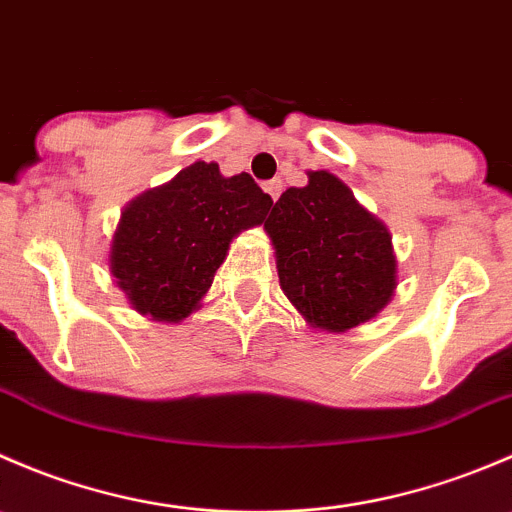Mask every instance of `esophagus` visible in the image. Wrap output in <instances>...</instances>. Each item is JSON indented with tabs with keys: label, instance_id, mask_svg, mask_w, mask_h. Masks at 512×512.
<instances>
[{
	"label": "esophagus",
	"instance_id": "esophagus-1",
	"mask_svg": "<svg viewBox=\"0 0 512 512\" xmlns=\"http://www.w3.org/2000/svg\"><path fill=\"white\" fill-rule=\"evenodd\" d=\"M265 190H267V195H270L272 200H277L282 195V180L280 178H272V180H267L265 183Z\"/></svg>",
	"mask_w": 512,
	"mask_h": 512
}]
</instances>
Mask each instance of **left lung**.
I'll use <instances>...</instances> for the list:
<instances>
[{
  "mask_svg": "<svg viewBox=\"0 0 512 512\" xmlns=\"http://www.w3.org/2000/svg\"><path fill=\"white\" fill-rule=\"evenodd\" d=\"M265 230L280 285L312 327L344 332L389 304L396 287L389 230L327 170L285 190Z\"/></svg>",
  "mask_w": 512,
  "mask_h": 512,
  "instance_id": "8db88e82",
  "label": "left lung"
}]
</instances>
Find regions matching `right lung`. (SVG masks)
<instances>
[{"mask_svg":"<svg viewBox=\"0 0 512 512\" xmlns=\"http://www.w3.org/2000/svg\"><path fill=\"white\" fill-rule=\"evenodd\" d=\"M270 208L272 198L247 173L223 178L218 163H193L123 210L113 277L133 309L178 322L213 285L232 237L260 225Z\"/></svg>","mask_w":512,"mask_h":512,"instance_id":"right-lung-1","label":"right lung"}]
</instances>
